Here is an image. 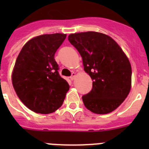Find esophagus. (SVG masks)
<instances>
[{
  "instance_id": "obj_1",
  "label": "esophagus",
  "mask_w": 149,
  "mask_h": 149,
  "mask_svg": "<svg viewBox=\"0 0 149 149\" xmlns=\"http://www.w3.org/2000/svg\"><path fill=\"white\" fill-rule=\"evenodd\" d=\"M75 76H76L75 72H72V75H71V77H70L71 80H72V81H73L74 79V77H75Z\"/></svg>"
}]
</instances>
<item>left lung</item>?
Instances as JSON below:
<instances>
[{
    "label": "left lung",
    "mask_w": 149,
    "mask_h": 149,
    "mask_svg": "<svg viewBox=\"0 0 149 149\" xmlns=\"http://www.w3.org/2000/svg\"><path fill=\"white\" fill-rule=\"evenodd\" d=\"M93 89L82 96L86 108L97 114L113 111L127 98L131 85V66L122 48L109 36L97 32L70 34Z\"/></svg>",
    "instance_id": "1"
}]
</instances>
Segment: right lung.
<instances>
[{"mask_svg":"<svg viewBox=\"0 0 149 149\" xmlns=\"http://www.w3.org/2000/svg\"><path fill=\"white\" fill-rule=\"evenodd\" d=\"M63 33L45 34L26 43L15 61L12 81L18 98L32 111L51 113L62 106L69 85L54 60L65 40Z\"/></svg>","mask_w":149,"mask_h":149,"instance_id":"add662e5","label":"right lung"}]
</instances>
